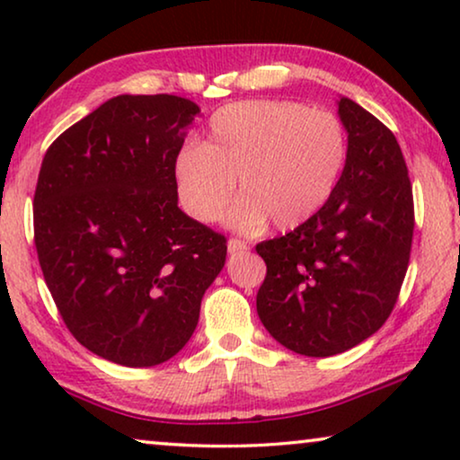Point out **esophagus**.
<instances>
[{
    "mask_svg": "<svg viewBox=\"0 0 460 460\" xmlns=\"http://www.w3.org/2000/svg\"><path fill=\"white\" fill-rule=\"evenodd\" d=\"M247 243L241 241V238H230L228 241V253L230 255H236V253H244L247 251Z\"/></svg>",
    "mask_w": 460,
    "mask_h": 460,
    "instance_id": "1",
    "label": "esophagus"
}]
</instances>
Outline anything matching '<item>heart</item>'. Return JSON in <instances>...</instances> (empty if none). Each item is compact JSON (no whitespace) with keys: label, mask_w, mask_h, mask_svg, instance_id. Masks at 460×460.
<instances>
[{"label":"heart","mask_w":460,"mask_h":460,"mask_svg":"<svg viewBox=\"0 0 460 460\" xmlns=\"http://www.w3.org/2000/svg\"><path fill=\"white\" fill-rule=\"evenodd\" d=\"M348 161V131L337 115L295 100H243L213 112L199 146L173 163L178 200L188 216L213 224L228 209L243 232L274 222L291 230L324 209Z\"/></svg>","instance_id":"1"}]
</instances>
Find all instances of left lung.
<instances>
[{
    "label": "left lung",
    "mask_w": 460,
    "mask_h": 460,
    "mask_svg": "<svg viewBox=\"0 0 460 460\" xmlns=\"http://www.w3.org/2000/svg\"><path fill=\"white\" fill-rule=\"evenodd\" d=\"M348 161L324 209L255 247L266 261L257 314L301 356L356 348L385 324L411 261L414 203L392 129L354 100H339Z\"/></svg>",
    "instance_id": "left-lung-1"
}]
</instances>
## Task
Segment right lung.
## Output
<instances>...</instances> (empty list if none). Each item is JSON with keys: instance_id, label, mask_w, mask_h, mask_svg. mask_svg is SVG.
<instances>
[{"instance_id": "obj_1", "label": "right lung", "mask_w": 460, "mask_h": 460, "mask_svg": "<svg viewBox=\"0 0 460 460\" xmlns=\"http://www.w3.org/2000/svg\"><path fill=\"white\" fill-rule=\"evenodd\" d=\"M169 93L117 96L43 156L35 247L66 329L93 354L155 367L188 343L226 236L178 207L173 163L199 115Z\"/></svg>"}]
</instances>
